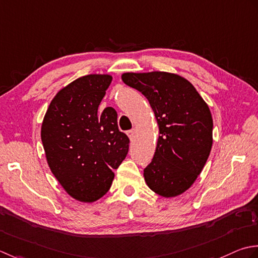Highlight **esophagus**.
I'll return each instance as SVG.
<instances>
[{"instance_id":"1","label":"esophagus","mask_w":258,"mask_h":258,"mask_svg":"<svg viewBox=\"0 0 258 258\" xmlns=\"http://www.w3.org/2000/svg\"><path fill=\"white\" fill-rule=\"evenodd\" d=\"M127 135H128V137H129L130 139H134V137H135V129L128 130V131H127Z\"/></svg>"}]
</instances>
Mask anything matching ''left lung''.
I'll list each match as a JSON object with an SVG mask.
<instances>
[{"label":"left lung","mask_w":258,"mask_h":258,"mask_svg":"<svg viewBox=\"0 0 258 258\" xmlns=\"http://www.w3.org/2000/svg\"><path fill=\"white\" fill-rule=\"evenodd\" d=\"M125 85L148 99L159 127L147 185L158 195L176 197L190 188L206 164L213 146V118L208 104L190 82L175 73L127 72Z\"/></svg>","instance_id":"8db88e82"}]
</instances>
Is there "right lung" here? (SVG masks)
Segmentation results:
<instances>
[{
  "instance_id": "obj_1",
  "label": "right lung",
  "mask_w": 258,
  "mask_h": 258,
  "mask_svg": "<svg viewBox=\"0 0 258 258\" xmlns=\"http://www.w3.org/2000/svg\"><path fill=\"white\" fill-rule=\"evenodd\" d=\"M112 81L109 75H88L62 88L52 99L41 127L46 161L69 195L93 203L111 187L125 158L129 138L118 128L111 107L98 112Z\"/></svg>"
}]
</instances>
